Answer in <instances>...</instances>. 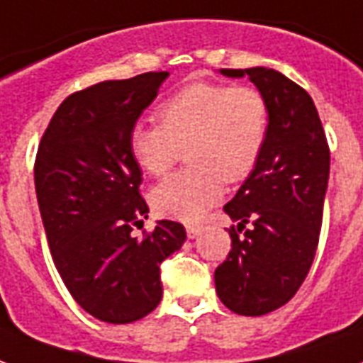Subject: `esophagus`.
Returning a JSON list of instances; mask_svg holds the SVG:
<instances>
[{"label":"esophagus","mask_w":363,"mask_h":363,"mask_svg":"<svg viewBox=\"0 0 363 363\" xmlns=\"http://www.w3.org/2000/svg\"><path fill=\"white\" fill-rule=\"evenodd\" d=\"M203 227H200V225H189L186 227V235H189V238H196V236L202 235Z\"/></svg>","instance_id":"1"}]
</instances>
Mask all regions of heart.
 <instances>
[{
    "label": "heart",
    "mask_w": 363,
    "mask_h": 363,
    "mask_svg": "<svg viewBox=\"0 0 363 363\" xmlns=\"http://www.w3.org/2000/svg\"><path fill=\"white\" fill-rule=\"evenodd\" d=\"M160 123H136L128 133L134 163L152 177L173 165L181 146L189 167L152 190L160 216L198 221L223 194V181L240 182L256 169L269 130L267 99L252 86L194 82L157 107Z\"/></svg>",
    "instance_id": "1"
}]
</instances>
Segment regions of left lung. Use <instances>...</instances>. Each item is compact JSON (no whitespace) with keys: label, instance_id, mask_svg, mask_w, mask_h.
Returning <instances> with one entry per match:
<instances>
[{"label":"left lung","instance_id":"left-lung-1","mask_svg":"<svg viewBox=\"0 0 363 363\" xmlns=\"http://www.w3.org/2000/svg\"><path fill=\"white\" fill-rule=\"evenodd\" d=\"M248 77L269 107V130L256 169L225 203L236 221L230 252L216 269L217 296L238 315H265L291 300L319 242L329 181V146L313 99L267 67L221 69Z\"/></svg>","mask_w":363,"mask_h":363}]
</instances>
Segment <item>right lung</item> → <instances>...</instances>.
<instances>
[{
	"instance_id": "1",
	"label": "right lung",
	"mask_w": 363,
	"mask_h": 363,
	"mask_svg": "<svg viewBox=\"0 0 363 363\" xmlns=\"http://www.w3.org/2000/svg\"><path fill=\"white\" fill-rule=\"evenodd\" d=\"M169 72L106 80L71 94L40 140L34 184L59 275L82 310L106 323H133L161 302L160 265L186 240L177 221L147 219L142 171L128 133Z\"/></svg>"
}]
</instances>
